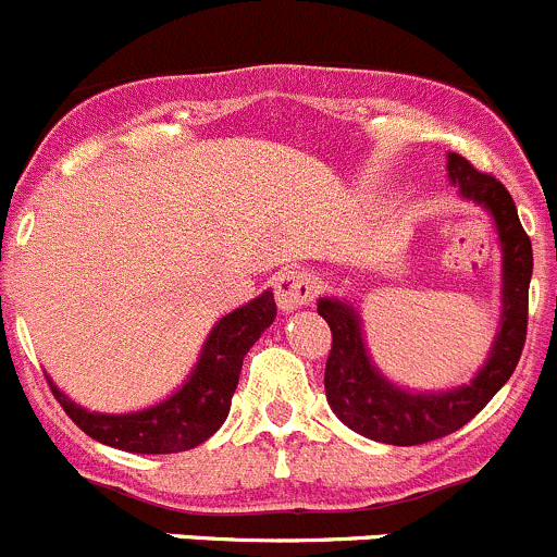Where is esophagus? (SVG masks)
Returning a JSON list of instances; mask_svg holds the SVG:
<instances>
[{
    "mask_svg": "<svg viewBox=\"0 0 557 557\" xmlns=\"http://www.w3.org/2000/svg\"><path fill=\"white\" fill-rule=\"evenodd\" d=\"M273 292H276L281 311H297V308H302L308 300L317 297L319 286L311 273L300 271V268H286L273 281Z\"/></svg>",
    "mask_w": 557,
    "mask_h": 557,
    "instance_id": "34e87169",
    "label": "esophagus"
}]
</instances>
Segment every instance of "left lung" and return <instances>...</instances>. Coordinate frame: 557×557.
Masks as SVG:
<instances>
[{
  "instance_id": "obj_1",
  "label": "left lung",
  "mask_w": 557,
  "mask_h": 557,
  "mask_svg": "<svg viewBox=\"0 0 557 557\" xmlns=\"http://www.w3.org/2000/svg\"><path fill=\"white\" fill-rule=\"evenodd\" d=\"M447 168L449 178L460 186V191L493 213L504 246V317L490 360L476 379L453 393H406L382 379V373L371 366L355 308L330 297H322L317 308L333 333L324 366V395L330 409L360 436L395 447L436 442L471 422L509 382L528 335V284L533 273V251L531 238L517 216L515 200L498 178L476 170L460 153H449Z\"/></svg>"
}]
</instances>
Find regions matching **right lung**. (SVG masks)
<instances>
[{"mask_svg":"<svg viewBox=\"0 0 557 557\" xmlns=\"http://www.w3.org/2000/svg\"><path fill=\"white\" fill-rule=\"evenodd\" d=\"M273 319H276V300L271 292H262L249 306L235 308L233 313L219 319L202 346L200 362L195 366L189 382L164 404L135 411V414H91L64 398L53 387L51 379L48 384H51L53 398L62 404L64 414L86 436L97 438L108 447L124 449V453H184V449H195L197 444L211 438L227 420L246 351L271 327Z\"/></svg>","mask_w":557,"mask_h":557,"instance_id":"right-lung-1","label":"right lung"}]
</instances>
